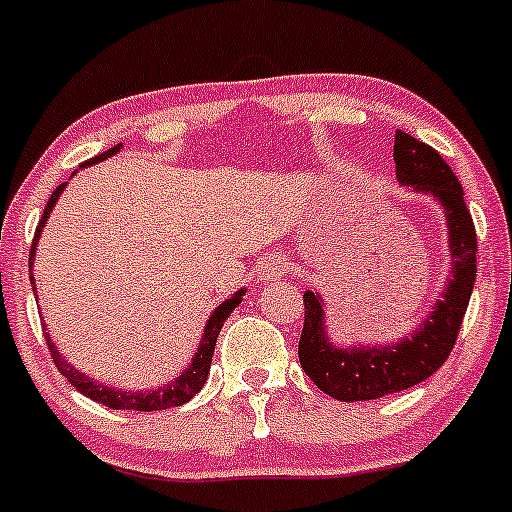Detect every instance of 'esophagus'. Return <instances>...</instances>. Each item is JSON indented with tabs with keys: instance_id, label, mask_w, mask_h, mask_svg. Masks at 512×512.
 I'll list each match as a JSON object with an SVG mask.
<instances>
[{
	"instance_id": "34e87169",
	"label": "esophagus",
	"mask_w": 512,
	"mask_h": 512,
	"mask_svg": "<svg viewBox=\"0 0 512 512\" xmlns=\"http://www.w3.org/2000/svg\"><path fill=\"white\" fill-rule=\"evenodd\" d=\"M288 271V263L280 256H268L261 261V280H278Z\"/></svg>"
}]
</instances>
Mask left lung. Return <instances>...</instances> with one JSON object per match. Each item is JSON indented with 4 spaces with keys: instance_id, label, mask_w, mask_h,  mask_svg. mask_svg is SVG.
<instances>
[{
    "instance_id": "1",
    "label": "left lung",
    "mask_w": 512,
    "mask_h": 512,
    "mask_svg": "<svg viewBox=\"0 0 512 512\" xmlns=\"http://www.w3.org/2000/svg\"><path fill=\"white\" fill-rule=\"evenodd\" d=\"M393 161L395 178L403 188L430 195L442 207L452 271L430 315L422 317L408 337L390 344H337L329 337L322 295L317 290H305V324L298 346L300 366L317 388L342 403L376 400L408 390L439 371L452 354L474 290L476 229L452 168L432 146L405 131H395Z\"/></svg>"
}]
</instances>
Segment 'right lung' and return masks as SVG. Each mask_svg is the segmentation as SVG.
I'll return each mask as SVG.
<instances>
[{
	"label": "right lung",
	"instance_id": "obj_1",
	"mask_svg": "<svg viewBox=\"0 0 512 512\" xmlns=\"http://www.w3.org/2000/svg\"><path fill=\"white\" fill-rule=\"evenodd\" d=\"M122 148V144H117L114 148H109V151L100 153V156H95L92 161L82 163L80 168H87L92 166V163H100V161H107L109 156H114V153ZM78 173V170H75ZM73 173V175H75ZM70 175V178H73ZM65 185H58L56 192L51 195V200H48L46 210H43V217L41 222H38L36 227V234H34V244H31V254H29V263L31 268H34V256H36V246H38V239H41V232L43 227L48 224V217H51L53 207H56L58 197L63 195ZM31 283H34L36 288V280H34V271H31ZM244 293L246 288L236 290L232 298H227L222 302V305L214 307V312L210 315V320H207L205 329H202V339H200V346H197L195 356H192L190 366L185 368L180 376H175L173 381L163 383V386L158 388H151V390H124V388H114L109 386V383H100L95 381V378L85 376V373L78 371L70 361H65V356H60V349L56 344H53L51 334H46V342H48V349H51V356L53 361H56L58 371L63 373L65 378H68V383H73L75 388L80 390L82 395H87L90 400H97V403L107 405V408L112 410H141V412H153V410H166V408H178V405H185L188 400L192 398L195 393H200V388L205 386L207 381V373H210V366H212V354H214V346H217V337H219V329L224 327V320L229 317V312L234 310L236 305H239L241 300H244Z\"/></svg>",
	"mask_w": 512,
	"mask_h": 512
}]
</instances>
